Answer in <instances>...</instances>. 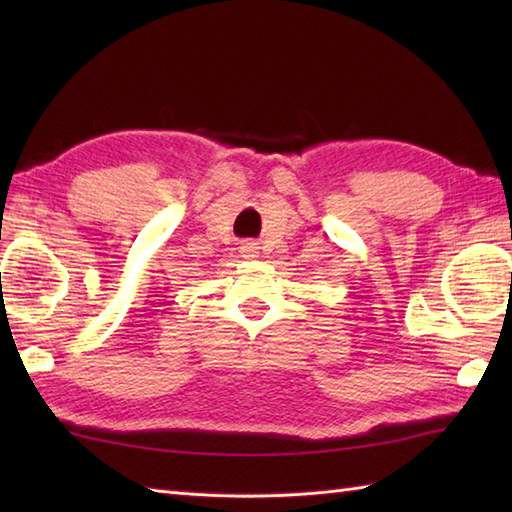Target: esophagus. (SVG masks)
Instances as JSON below:
<instances>
[{
    "instance_id": "1",
    "label": "esophagus",
    "mask_w": 512,
    "mask_h": 512,
    "mask_svg": "<svg viewBox=\"0 0 512 512\" xmlns=\"http://www.w3.org/2000/svg\"><path fill=\"white\" fill-rule=\"evenodd\" d=\"M239 253H242V257H246V259H255V257H259V246L253 242H246L239 246Z\"/></svg>"
}]
</instances>
